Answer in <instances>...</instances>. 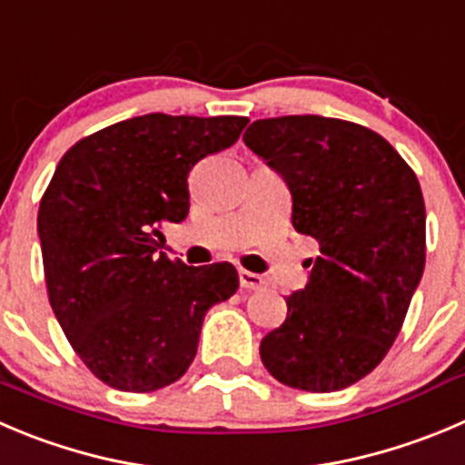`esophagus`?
<instances>
[{"label": "esophagus", "instance_id": "esophagus-1", "mask_svg": "<svg viewBox=\"0 0 465 465\" xmlns=\"http://www.w3.org/2000/svg\"><path fill=\"white\" fill-rule=\"evenodd\" d=\"M240 285L244 290H260L264 285V278L260 273L246 272V269H240Z\"/></svg>", "mask_w": 465, "mask_h": 465}]
</instances>
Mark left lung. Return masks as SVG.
I'll return each mask as SVG.
<instances>
[{"label":"left lung","mask_w":465,"mask_h":465,"mask_svg":"<svg viewBox=\"0 0 465 465\" xmlns=\"http://www.w3.org/2000/svg\"><path fill=\"white\" fill-rule=\"evenodd\" d=\"M244 143L285 180L296 232L320 242L260 358L296 391H342L377 368L404 324L424 272L422 189L400 153L356 123L264 118Z\"/></svg>","instance_id":"obj_1"}]
</instances>
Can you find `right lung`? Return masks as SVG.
I'll return each instance as SVG.
<instances>
[{"label":"right lung","instance_id":"right-lung-1","mask_svg":"<svg viewBox=\"0 0 465 465\" xmlns=\"http://www.w3.org/2000/svg\"><path fill=\"white\" fill-rule=\"evenodd\" d=\"M242 116H145L109 125L61 157L38 210L50 306L107 386L153 392L192 365L205 312L240 287L230 262L157 255L162 221L189 214L193 163L240 139Z\"/></svg>","mask_w":465,"mask_h":465}]
</instances>
